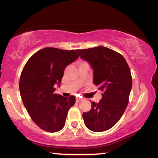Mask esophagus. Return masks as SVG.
Returning <instances> with one entry per match:
<instances>
[{
    "instance_id": "esophagus-1",
    "label": "esophagus",
    "mask_w": 158,
    "mask_h": 158,
    "mask_svg": "<svg viewBox=\"0 0 158 158\" xmlns=\"http://www.w3.org/2000/svg\"><path fill=\"white\" fill-rule=\"evenodd\" d=\"M76 100H77V102H79L81 100H82V99H81V98H80V97H77V98H76Z\"/></svg>"
}]
</instances>
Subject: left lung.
<instances>
[{
	"label": "left lung",
	"instance_id": "obj_1",
	"mask_svg": "<svg viewBox=\"0 0 158 158\" xmlns=\"http://www.w3.org/2000/svg\"><path fill=\"white\" fill-rule=\"evenodd\" d=\"M94 70V83L103 91L102 99L91 102V109L82 114L90 131L110 129L121 118L128 103L132 77L126 59L119 52L105 47L76 50Z\"/></svg>",
	"mask_w": 158,
	"mask_h": 158
}]
</instances>
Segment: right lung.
<instances>
[{"mask_svg":"<svg viewBox=\"0 0 158 158\" xmlns=\"http://www.w3.org/2000/svg\"><path fill=\"white\" fill-rule=\"evenodd\" d=\"M78 57L73 50L46 48L34 53L23 67L19 81L23 106L33 122L44 131L62 129L68 110L75 104L74 96L64 97L53 92L65 68Z\"/></svg>","mask_w":158,"mask_h":158,"instance_id":"1","label":"right lung"}]
</instances>
